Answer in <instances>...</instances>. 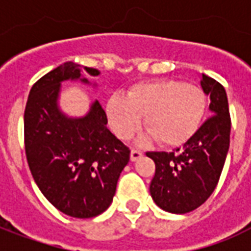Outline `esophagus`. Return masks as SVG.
Wrapping results in <instances>:
<instances>
[{"instance_id": "esophagus-1", "label": "esophagus", "mask_w": 251, "mask_h": 251, "mask_svg": "<svg viewBox=\"0 0 251 251\" xmlns=\"http://www.w3.org/2000/svg\"><path fill=\"white\" fill-rule=\"evenodd\" d=\"M142 157V152L140 151H136V149H133L130 152V160L131 161H137V160H140Z\"/></svg>"}]
</instances>
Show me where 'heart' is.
<instances>
[{
  "label": "heart",
  "instance_id": "1",
  "mask_svg": "<svg viewBox=\"0 0 251 251\" xmlns=\"http://www.w3.org/2000/svg\"><path fill=\"white\" fill-rule=\"evenodd\" d=\"M205 111V97L199 87L172 79L137 83L125 97L111 95L106 104L110 127L122 140L144 125L142 141L157 140L164 147H180L199 130Z\"/></svg>",
  "mask_w": 251,
  "mask_h": 251
}]
</instances>
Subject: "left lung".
Returning a JSON list of instances; mask_svg holds the SVG:
<instances>
[{
  "mask_svg": "<svg viewBox=\"0 0 251 251\" xmlns=\"http://www.w3.org/2000/svg\"><path fill=\"white\" fill-rule=\"evenodd\" d=\"M200 86L210 97L212 117L195 136L174 152H148L156 164L151 183L154 203L167 212L185 214L196 210L214 192L230 147L231 121L225 87L201 74Z\"/></svg>",
  "mask_w": 251,
  "mask_h": 251,
  "instance_id": "1",
  "label": "left lung"
}]
</instances>
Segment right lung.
Returning a JSON list of instances; mask_svg holds the SVG:
<instances>
[{"instance_id":"add662e5","label":"right lung","mask_w":251,"mask_h":251,"mask_svg":"<svg viewBox=\"0 0 251 251\" xmlns=\"http://www.w3.org/2000/svg\"><path fill=\"white\" fill-rule=\"evenodd\" d=\"M83 70L90 76L100 74L66 62L40 77L30 88L24 113L25 153L35 183L57 210L80 219L109 208L130 158L129 148L107 129L98 100L82 117H70L60 109L63 82L91 84Z\"/></svg>"}]
</instances>
